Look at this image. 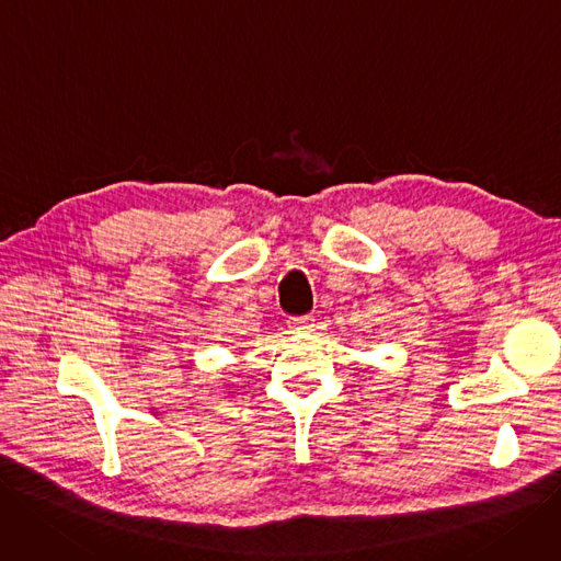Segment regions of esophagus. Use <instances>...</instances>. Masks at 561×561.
<instances>
[{
	"label": "esophagus",
	"mask_w": 561,
	"mask_h": 561,
	"mask_svg": "<svg viewBox=\"0 0 561 561\" xmlns=\"http://www.w3.org/2000/svg\"><path fill=\"white\" fill-rule=\"evenodd\" d=\"M288 328L294 330V333H312L314 330V317H298L288 321Z\"/></svg>",
	"instance_id": "34e87169"
}]
</instances>
